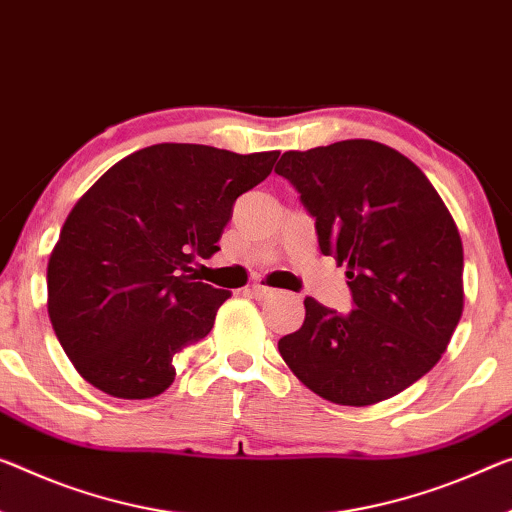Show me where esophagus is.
I'll return each mask as SVG.
<instances>
[{
	"mask_svg": "<svg viewBox=\"0 0 512 512\" xmlns=\"http://www.w3.org/2000/svg\"><path fill=\"white\" fill-rule=\"evenodd\" d=\"M249 295L254 297V300H270V297L277 295V290L267 288V286H251L249 288Z\"/></svg>",
	"mask_w": 512,
	"mask_h": 512,
	"instance_id": "esophagus-1",
	"label": "esophagus"
}]
</instances>
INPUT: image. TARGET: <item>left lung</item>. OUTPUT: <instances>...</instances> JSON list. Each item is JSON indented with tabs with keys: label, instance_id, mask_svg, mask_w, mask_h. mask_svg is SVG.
<instances>
[{
	"label": "left lung",
	"instance_id": "1",
	"mask_svg": "<svg viewBox=\"0 0 512 512\" xmlns=\"http://www.w3.org/2000/svg\"><path fill=\"white\" fill-rule=\"evenodd\" d=\"M279 176L316 222L318 247L348 265L352 311L306 297L279 352L313 393L364 407L426 375L462 316V242L414 162L371 139L288 151Z\"/></svg>",
	"mask_w": 512,
	"mask_h": 512
}]
</instances>
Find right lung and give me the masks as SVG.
<instances>
[{
	"instance_id": "obj_1",
	"label": "right lung",
	"mask_w": 512,
	"mask_h": 512,
	"mask_svg": "<svg viewBox=\"0 0 512 512\" xmlns=\"http://www.w3.org/2000/svg\"><path fill=\"white\" fill-rule=\"evenodd\" d=\"M277 157L155 144L75 203L47 265V313L86 382L125 400L171 387L174 357L210 334L229 300L196 281V258L215 254L235 199Z\"/></svg>"
}]
</instances>
